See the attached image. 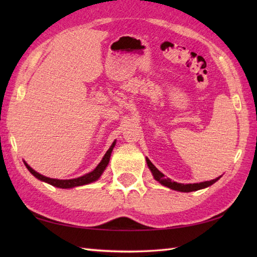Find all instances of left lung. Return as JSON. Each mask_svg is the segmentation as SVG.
<instances>
[{
	"label": "left lung",
	"instance_id": "left-lung-1",
	"mask_svg": "<svg viewBox=\"0 0 257 257\" xmlns=\"http://www.w3.org/2000/svg\"><path fill=\"white\" fill-rule=\"evenodd\" d=\"M147 163H148V167L151 170L152 174H154L155 179L157 181H159L161 184L166 185V187L170 188L172 190H176V191H180V192H192V191H196V190H200V189H204L206 187H210L213 183H215L217 180L220 179L216 178V179H213L211 181H205V182H201V183H193V184H183V183H177V182H173L171 181L170 179H168L165 177V174L161 173L158 169L152 165V162L147 159Z\"/></svg>",
	"mask_w": 257,
	"mask_h": 257
}]
</instances>
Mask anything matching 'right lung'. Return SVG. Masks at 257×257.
Masks as SVG:
<instances>
[{
  "mask_svg": "<svg viewBox=\"0 0 257 257\" xmlns=\"http://www.w3.org/2000/svg\"><path fill=\"white\" fill-rule=\"evenodd\" d=\"M114 145H116V141H113V144L111 145L110 148L108 149V151L106 152V155L103 156L102 160L100 161L99 165H98L96 167L95 170H92L91 172L85 174V176L83 177H79V178H76V179H70V180H58V179H51V178H47V177H44L42 176V174L37 173L35 170H33V169L27 165L26 162L25 166L26 168L29 169V171L34 176L35 178H37L38 180H41V181H44V182H47L50 183L52 185H54V187L56 188H62V189H69V188H74V187H79V185H84V184H88L90 182H94L96 181L97 179H99V177L101 176V173L103 172V170H105L107 165L109 163V159H110V156H111V151L113 149Z\"/></svg>",
  "mask_w": 257,
  "mask_h": 257,
  "instance_id": "right-lung-1",
  "label": "right lung"
}]
</instances>
